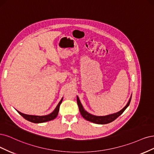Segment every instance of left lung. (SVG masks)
I'll return each mask as SVG.
<instances>
[{"label":"left lung","mask_w":154,"mask_h":154,"mask_svg":"<svg viewBox=\"0 0 154 154\" xmlns=\"http://www.w3.org/2000/svg\"><path fill=\"white\" fill-rule=\"evenodd\" d=\"M131 98H132V95L129 99V100H128V103H127V105L124 107L121 111H120L116 113H114V114H112V115L104 116H97L95 115H92L91 114L88 113L87 111H86L84 109V108L82 106L80 100H79V98L78 97H77V102L79 106V111H80L82 116L84 119H86V120L88 121H90L91 122H93L97 124H107L116 120L118 117H119L122 115V114L124 112V111L126 109L127 107L129 106L131 100Z\"/></svg>","instance_id":"1"}]
</instances>
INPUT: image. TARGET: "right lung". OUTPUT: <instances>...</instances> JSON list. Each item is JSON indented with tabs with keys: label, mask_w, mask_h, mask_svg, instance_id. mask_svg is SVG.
Segmentation results:
<instances>
[{
	"label": "right lung",
	"mask_w": 154,
	"mask_h": 154,
	"mask_svg": "<svg viewBox=\"0 0 154 154\" xmlns=\"http://www.w3.org/2000/svg\"><path fill=\"white\" fill-rule=\"evenodd\" d=\"M63 98L61 100V101L59 102L58 105L57 106V107H56L54 111L51 113L49 114L48 115H45V116H33V115H26V114L22 113L18 111V112L20 115L22 116H23V118H24L26 120L32 122V123H43V122H46L48 121H51L55 119L59 112V107H60L61 103L63 101Z\"/></svg>",
	"instance_id": "right-lung-1"
}]
</instances>
